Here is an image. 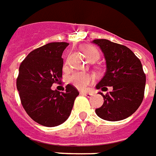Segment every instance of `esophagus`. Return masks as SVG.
<instances>
[{
	"label": "esophagus",
	"mask_w": 156,
	"mask_h": 156,
	"mask_svg": "<svg viewBox=\"0 0 156 156\" xmlns=\"http://www.w3.org/2000/svg\"><path fill=\"white\" fill-rule=\"evenodd\" d=\"M82 95H84V96H87V97H91V96H93V92L92 91H89V92H87V91H82L80 92Z\"/></svg>",
	"instance_id": "1"
}]
</instances>
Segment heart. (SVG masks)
I'll return each instance as SVG.
<instances>
[{
  "instance_id": "obj_1",
  "label": "heart",
  "mask_w": 156,
  "mask_h": 156,
  "mask_svg": "<svg viewBox=\"0 0 156 156\" xmlns=\"http://www.w3.org/2000/svg\"><path fill=\"white\" fill-rule=\"evenodd\" d=\"M82 51L89 61L91 59H97L99 57L98 50L96 47L90 46V45H86V46H83ZM93 80V77L91 74L86 73H79V72L73 73L69 78V82L75 87L80 89V90L86 89L87 87L88 86L89 84H91Z\"/></svg>"
}]
</instances>
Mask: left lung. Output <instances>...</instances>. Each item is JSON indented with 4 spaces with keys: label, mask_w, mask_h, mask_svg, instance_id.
I'll use <instances>...</instances> for the list:
<instances>
[{
    "label": "left lung",
    "mask_w": 156,
    "mask_h": 156,
    "mask_svg": "<svg viewBox=\"0 0 156 156\" xmlns=\"http://www.w3.org/2000/svg\"><path fill=\"white\" fill-rule=\"evenodd\" d=\"M91 42L101 48L106 63V71L96 88L105 91L106 87H113L105 95L99 92L104 103L96 113L105 120H123L138 109L144 97L146 75L141 61L125 46L106 39Z\"/></svg>",
    "instance_id": "obj_1"
}]
</instances>
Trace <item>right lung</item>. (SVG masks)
I'll return each instance as SVG.
<instances>
[{
    "mask_svg": "<svg viewBox=\"0 0 156 156\" xmlns=\"http://www.w3.org/2000/svg\"><path fill=\"white\" fill-rule=\"evenodd\" d=\"M67 42H51L31 51L20 66L17 89L23 109L32 119L46 127L67 120L79 92L72 85L65 92L51 90L62 78L63 51Z\"/></svg>",
    "mask_w": 156,
    "mask_h": 156,
    "instance_id": "obj_1",
    "label": "right lung"
}]
</instances>
